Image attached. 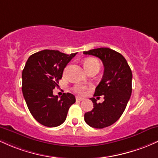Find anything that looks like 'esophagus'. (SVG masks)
I'll return each mask as SVG.
<instances>
[{
    "label": "esophagus",
    "mask_w": 158,
    "mask_h": 158,
    "mask_svg": "<svg viewBox=\"0 0 158 158\" xmlns=\"http://www.w3.org/2000/svg\"><path fill=\"white\" fill-rule=\"evenodd\" d=\"M84 98H82V97H79V96H77L76 97V100L77 101H84Z\"/></svg>",
    "instance_id": "34e87169"
}]
</instances>
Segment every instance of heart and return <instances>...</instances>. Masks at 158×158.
<instances>
[{"mask_svg": "<svg viewBox=\"0 0 158 158\" xmlns=\"http://www.w3.org/2000/svg\"><path fill=\"white\" fill-rule=\"evenodd\" d=\"M84 68L86 71H88L89 69L93 68V67H98L100 68V63L96 59L94 58H88L84 61ZM88 86L84 84H77L74 86V90L76 93L79 94H84L87 90Z\"/></svg>", "mask_w": 158, "mask_h": 158, "instance_id": "obj_1", "label": "heart"}]
</instances>
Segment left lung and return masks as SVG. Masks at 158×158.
<instances>
[{"instance_id": "1", "label": "left lung", "mask_w": 158, "mask_h": 158, "mask_svg": "<svg viewBox=\"0 0 158 158\" xmlns=\"http://www.w3.org/2000/svg\"><path fill=\"white\" fill-rule=\"evenodd\" d=\"M84 54L98 57L104 67L94 94L104 95V101L98 104L95 98H90L94 108L85 113L84 120L90 127L104 128L115 123L125 111L132 92V72L125 58L110 48H99Z\"/></svg>"}]
</instances>
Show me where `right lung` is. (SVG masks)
Segmentation results:
<instances>
[{
	"mask_svg": "<svg viewBox=\"0 0 158 158\" xmlns=\"http://www.w3.org/2000/svg\"><path fill=\"white\" fill-rule=\"evenodd\" d=\"M77 53L65 54L54 50H43L28 58L22 72V93L33 118L42 125L59 126L66 118L75 97L69 93L59 98L53 95L63 70Z\"/></svg>",
	"mask_w": 158,
	"mask_h": 158,
	"instance_id": "1",
	"label": "right lung"
}]
</instances>
